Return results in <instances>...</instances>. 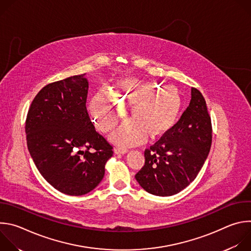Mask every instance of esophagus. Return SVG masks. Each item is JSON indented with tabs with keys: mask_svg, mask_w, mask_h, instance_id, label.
<instances>
[{
	"mask_svg": "<svg viewBox=\"0 0 251 251\" xmlns=\"http://www.w3.org/2000/svg\"><path fill=\"white\" fill-rule=\"evenodd\" d=\"M127 152H128V149H125V148H115L114 149L115 154H125Z\"/></svg>",
	"mask_w": 251,
	"mask_h": 251,
	"instance_id": "obj_1",
	"label": "esophagus"
}]
</instances>
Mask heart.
Listing matches in <instances>:
<instances>
[{
	"label": "heart",
	"instance_id": "b5f03b06",
	"mask_svg": "<svg viewBox=\"0 0 251 251\" xmlns=\"http://www.w3.org/2000/svg\"><path fill=\"white\" fill-rule=\"evenodd\" d=\"M133 104L129 119L112 135L111 140L124 147L144 143L149 133L159 137L168 133L176 124L181 110L177 91L171 87L159 89L156 85L124 79L112 92L100 89L92 98L89 110L95 126L103 133L112 131L126 114L124 105Z\"/></svg>",
	"mask_w": 251,
	"mask_h": 251
}]
</instances>
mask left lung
Returning <instances> with one entry per match:
<instances>
[{
    "label": "left lung",
    "instance_id": "obj_1",
    "mask_svg": "<svg viewBox=\"0 0 251 251\" xmlns=\"http://www.w3.org/2000/svg\"><path fill=\"white\" fill-rule=\"evenodd\" d=\"M210 116L201 93L192 87V99L174 127L144 152L145 164L135 175L149 194L180 193L197 177L211 146Z\"/></svg>",
    "mask_w": 251,
    "mask_h": 251
}]
</instances>
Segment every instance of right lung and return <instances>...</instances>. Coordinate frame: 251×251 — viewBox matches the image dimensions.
<instances>
[{
	"instance_id": "obj_1",
	"label": "right lung",
	"mask_w": 251,
	"mask_h": 251,
	"mask_svg": "<svg viewBox=\"0 0 251 251\" xmlns=\"http://www.w3.org/2000/svg\"><path fill=\"white\" fill-rule=\"evenodd\" d=\"M84 75L43 87L25 119L28 152L42 176L57 191L82 196L104 176L113 146L96 132L86 109Z\"/></svg>"
}]
</instances>
